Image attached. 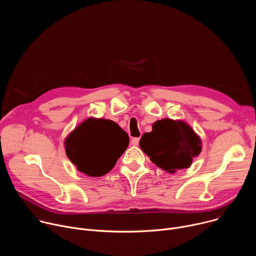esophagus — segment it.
<instances>
[{"label":"esophagus","mask_w":256,"mask_h":256,"mask_svg":"<svg viewBox=\"0 0 256 256\" xmlns=\"http://www.w3.org/2000/svg\"><path fill=\"white\" fill-rule=\"evenodd\" d=\"M132 146H138V142H140V138H132Z\"/></svg>","instance_id":"esophagus-1"}]
</instances>
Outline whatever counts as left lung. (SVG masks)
<instances>
[{
	"label": "left lung",
	"mask_w": 256,
	"mask_h": 256,
	"mask_svg": "<svg viewBox=\"0 0 256 256\" xmlns=\"http://www.w3.org/2000/svg\"><path fill=\"white\" fill-rule=\"evenodd\" d=\"M140 146L153 163L170 173L188 168L202 150L200 138L186 124L168 118L156 122Z\"/></svg>",
	"instance_id": "1"
}]
</instances>
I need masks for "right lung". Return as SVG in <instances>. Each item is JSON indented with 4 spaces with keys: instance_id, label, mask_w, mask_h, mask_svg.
Returning a JSON list of instances; mask_svg holds the SVG:
<instances>
[{
    "instance_id": "obj_1",
    "label": "right lung",
    "mask_w": 256,
    "mask_h": 256,
    "mask_svg": "<svg viewBox=\"0 0 256 256\" xmlns=\"http://www.w3.org/2000/svg\"><path fill=\"white\" fill-rule=\"evenodd\" d=\"M130 142L128 134L112 120L88 118L66 140V153L77 169L99 177L110 171Z\"/></svg>"
}]
</instances>
